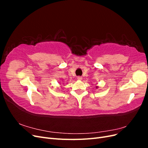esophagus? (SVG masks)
<instances>
[{"instance_id": "34e87169", "label": "esophagus", "mask_w": 148, "mask_h": 148, "mask_svg": "<svg viewBox=\"0 0 148 148\" xmlns=\"http://www.w3.org/2000/svg\"><path fill=\"white\" fill-rule=\"evenodd\" d=\"M77 79H78V80H79V81H80V80L82 79V77H77Z\"/></svg>"}]
</instances>
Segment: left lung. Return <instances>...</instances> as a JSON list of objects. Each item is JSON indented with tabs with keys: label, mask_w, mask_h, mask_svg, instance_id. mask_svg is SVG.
Returning <instances> with one entry per match:
<instances>
[{
	"label": "left lung",
	"mask_w": 148,
	"mask_h": 148,
	"mask_svg": "<svg viewBox=\"0 0 148 148\" xmlns=\"http://www.w3.org/2000/svg\"><path fill=\"white\" fill-rule=\"evenodd\" d=\"M96 88H98V86H96Z\"/></svg>",
	"instance_id": "8db88e82"
}]
</instances>
